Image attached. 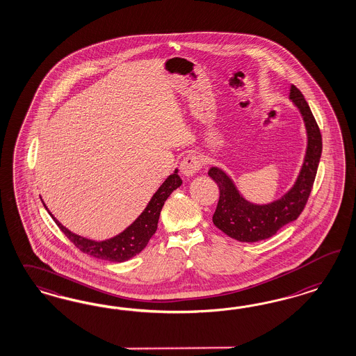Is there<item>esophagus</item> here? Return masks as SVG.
Returning a JSON list of instances; mask_svg holds the SVG:
<instances>
[{
    "label": "esophagus",
    "mask_w": 356,
    "mask_h": 356,
    "mask_svg": "<svg viewBox=\"0 0 356 356\" xmlns=\"http://www.w3.org/2000/svg\"><path fill=\"white\" fill-rule=\"evenodd\" d=\"M201 168H202L201 161L194 154H188L181 161V164H180L181 173H183L184 176H186V177H192L195 173L200 172Z\"/></svg>",
    "instance_id": "1"
}]
</instances>
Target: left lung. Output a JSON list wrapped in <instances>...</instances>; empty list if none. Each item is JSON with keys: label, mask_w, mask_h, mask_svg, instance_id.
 <instances>
[{"label": "left lung", "mask_w": 356, "mask_h": 356, "mask_svg": "<svg viewBox=\"0 0 356 356\" xmlns=\"http://www.w3.org/2000/svg\"><path fill=\"white\" fill-rule=\"evenodd\" d=\"M290 97L300 109L308 133L307 155L302 171L291 191L270 205H253L245 201L231 179L219 168H210L209 176L219 188V201L213 222L220 231L238 241L254 243L268 238L302 214L312 192L323 151L321 131L300 90L292 85Z\"/></svg>", "instance_id": "8db88e82"}]
</instances>
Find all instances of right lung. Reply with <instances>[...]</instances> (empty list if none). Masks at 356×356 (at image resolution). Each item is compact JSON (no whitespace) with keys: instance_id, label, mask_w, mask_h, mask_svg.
<instances>
[{"instance_id":"right-lung-1","label":"right lung","mask_w":356,"mask_h":356,"mask_svg":"<svg viewBox=\"0 0 356 356\" xmlns=\"http://www.w3.org/2000/svg\"><path fill=\"white\" fill-rule=\"evenodd\" d=\"M181 184L183 180L180 179L177 172L172 173L163 183L158 192L152 195L149 205L136 219V222L128 227L122 234L106 241H92L85 237L78 236L76 234L70 232L67 228H65L49 211L48 213L52 216L58 228L64 232L65 236L83 253H87L95 259H107L112 262H124L138 254L142 252V249H145L147 245L149 240L158 228V220L165 200Z\"/></svg>"}]
</instances>
